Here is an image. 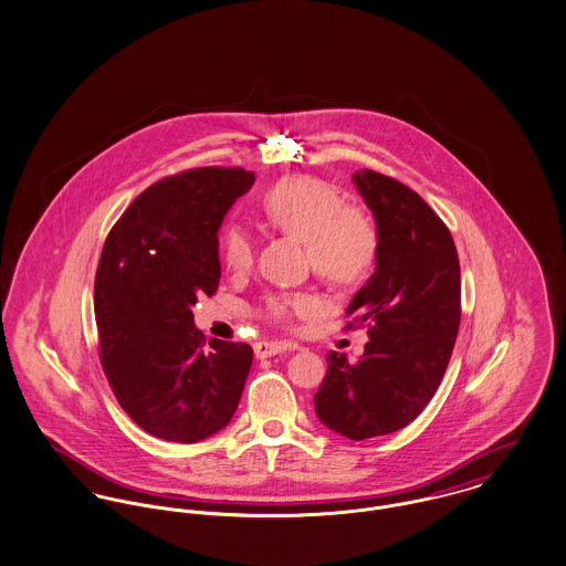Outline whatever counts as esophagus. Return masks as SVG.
<instances>
[{
    "label": "esophagus",
    "mask_w": 566,
    "mask_h": 566,
    "mask_svg": "<svg viewBox=\"0 0 566 566\" xmlns=\"http://www.w3.org/2000/svg\"><path fill=\"white\" fill-rule=\"evenodd\" d=\"M287 347H292V345H283V343H272V340H260V343H255V356L258 358H270V356H276V354H281V352H285Z\"/></svg>",
    "instance_id": "34e87169"
}]
</instances>
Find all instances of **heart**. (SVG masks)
<instances>
[{
	"label": "heart",
	"mask_w": 566,
	"mask_h": 566,
	"mask_svg": "<svg viewBox=\"0 0 566 566\" xmlns=\"http://www.w3.org/2000/svg\"><path fill=\"white\" fill-rule=\"evenodd\" d=\"M262 214L268 226L304 242L311 268L331 283H356L376 262V226L363 210L343 206L339 192L324 180L294 176L276 182L262 197ZM223 255L233 272H247L255 262L251 235L240 227L227 229ZM317 306L308 294H279L265 308L272 319L287 322Z\"/></svg>",
	"instance_id": "heart-1"
}]
</instances>
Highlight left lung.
Returning a JSON list of instances; mask_svg holds the SVG:
<instances>
[{
    "label": "left lung",
    "mask_w": 566,
    "mask_h": 566,
    "mask_svg": "<svg viewBox=\"0 0 566 566\" xmlns=\"http://www.w3.org/2000/svg\"><path fill=\"white\" fill-rule=\"evenodd\" d=\"M354 187L376 219V272L347 315L369 324L365 354L328 352L315 415L335 433L367 440L403 429L436 395L461 317L459 258L449 227L401 182L358 169Z\"/></svg>",
    "instance_id": "left-lung-1"
}]
</instances>
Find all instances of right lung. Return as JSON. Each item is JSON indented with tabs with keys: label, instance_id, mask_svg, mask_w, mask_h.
<instances>
[{
	"label": "right lung",
	"instance_id": "right-lung-1",
	"mask_svg": "<svg viewBox=\"0 0 566 566\" xmlns=\"http://www.w3.org/2000/svg\"><path fill=\"white\" fill-rule=\"evenodd\" d=\"M255 185L244 169L203 167L144 190L115 223L96 272L101 363L144 431L192 444L226 429L251 371L247 343L210 339L192 306L221 279L219 229Z\"/></svg>",
	"mask_w": 566,
	"mask_h": 566
}]
</instances>
